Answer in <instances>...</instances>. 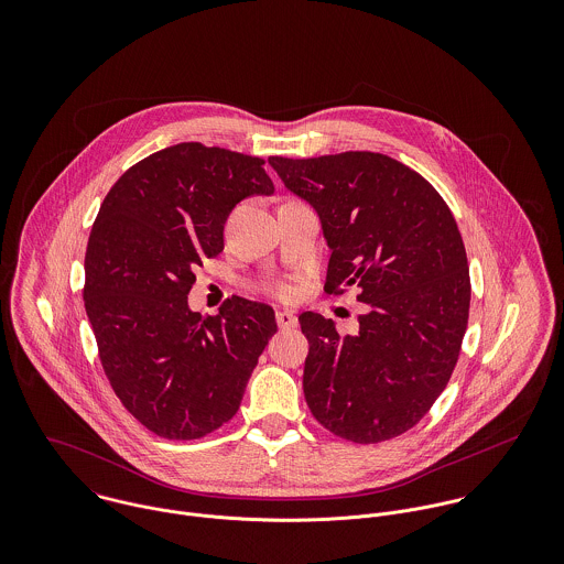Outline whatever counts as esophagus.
Listing matches in <instances>:
<instances>
[{"mask_svg":"<svg viewBox=\"0 0 564 564\" xmlns=\"http://www.w3.org/2000/svg\"><path fill=\"white\" fill-rule=\"evenodd\" d=\"M275 322L282 327V329H291V327H297V317L291 313V311H278L275 313Z\"/></svg>","mask_w":564,"mask_h":564,"instance_id":"1","label":"esophagus"}]
</instances>
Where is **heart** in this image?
<instances>
[{"label": "heart", "instance_id": "1", "mask_svg": "<svg viewBox=\"0 0 564 564\" xmlns=\"http://www.w3.org/2000/svg\"><path fill=\"white\" fill-rule=\"evenodd\" d=\"M262 289H264L269 295L278 297V300H291V297H295V284H293L291 280L273 278V280H267V282L262 284Z\"/></svg>", "mask_w": 564, "mask_h": 564}]
</instances>
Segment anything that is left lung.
Here are the masks:
<instances>
[{"label": "left lung", "mask_w": 564, "mask_h": 564, "mask_svg": "<svg viewBox=\"0 0 564 564\" xmlns=\"http://www.w3.org/2000/svg\"><path fill=\"white\" fill-rule=\"evenodd\" d=\"M315 206L332 249L325 293L358 289L356 334L302 313L304 395L338 438L371 445L414 427L447 387L469 323L471 280L458 224L438 191L384 154L271 156Z\"/></svg>", "instance_id": "8db88e82"}]
</instances>
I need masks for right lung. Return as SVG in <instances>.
Here are the masks:
<instances>
[{
    "mask_svg": "<svg viewBox=\"0 0 564 564\" xmlns=\"http://www.w3.org/2000/svg\"><path fill=\"white\" fill-rule=\"evenodd\" d=\"M264 161L180 143L132 164L108 191L84 256V308L115 395L148 430L193 441L219 430L278 332L273 308L232 295L188 311L195 269L224 249L230 210L271 195Z\"/></svg>",
    "mask_w": 564,
    "mask_h": 564,
    "instance_id": "obj_1",
    "label": "right lung"
}]
</instances>
